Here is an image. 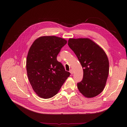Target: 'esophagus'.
Here are the masks:
<instances>
[{"instance_id":"obj_1","label":"esophagus","mask_w":127,"mask_h":127,"mask_svg":"<svg viewBox=\"0 0 127 127\" xmlns=\"http://www.w3.org/2000/svg\"><path fill=\"white\" fill-rule=\"evenodd\" d=\"M69 72H70V73L71 74H73V70L71 69Z\"/></svg>"}]
</instances>
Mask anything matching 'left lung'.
Here are the masks:
<instances>
[{
  "instance_id": "8db88e82",
  "label": "left lung",
  "mask_w": 127,
  "mask_h": 127,
  "mask_svg": "<svg viewBox=\"0 0 127 127\" xmlns=\"http://www.w3.org/2000/svg\"><path fill=\"white\" fill-rule=\"evenodd\" d=\"M68 45L83 68V79L77 83L79 91L87 98L98 95L103 91L109 73V62L106 53L88 38H70Z\"/></svg>"
}]
</instances>
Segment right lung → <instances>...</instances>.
I'll return each instance as SVG.
<instances>
[{
	"label": "right lung",
	"mask_w": 127,
	"mask_h": 127,
	"mask_svg": "<svg viewBox=\"0 0 127 127\" xmlns=\"http://www.w3.org/2000/svg\"><path fill=\"white\" fill-rule=\"evenodd\" d=\"M67 41L56 36H42L31 45L26 68L33 91L45 99L55 95L70 76L57 56Z\"/></svg>",
	"instance_id": "right-lung-1"
}]
</instances>
